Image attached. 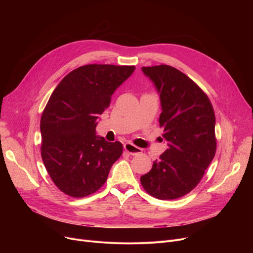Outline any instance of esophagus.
<instances>
[{
	"mask_svg": "<svg viewBox=\"0 0 253 253\" xmlns=\"http://www.w3.org/2000/svg\"><path fill=\"white\" fill-rule=\"evenodd\" d=\"M124 150H125L128 154L133 155V156H134V155H137V154H140V153L142 152V150H141L140 148L136 147V145L132 144V143H130V142L124 143Z\"/></svg>",
	"mask_w": 253,
	"mask_h": 253,
	"instance_id": "34e87169",
	"label": "esophagus"
}]
</instances>
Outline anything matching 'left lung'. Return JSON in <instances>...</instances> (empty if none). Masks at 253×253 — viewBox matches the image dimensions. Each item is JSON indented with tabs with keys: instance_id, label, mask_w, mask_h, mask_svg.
I'll list each match as a JSON object with an SVG mask.
<instances>
[{
	"instance_id": "obj_1",
	"label": "left lung",
	"mask_w": 253,
	"mask_h": 253,
	"mask_svg": "<svg viewBox=\"0 0 253 253\" xmlns=\"http://www.w3.org/2000/svg\"><path fill=\"white\" fill-rule=\"evenodd\" d=\"M160 95L159 123L168 149L140 177L143 189L160 200H173L200 182L216 151L215 116L207 95L170 65L141 68Z\"/></svg>"
}]
</instances>
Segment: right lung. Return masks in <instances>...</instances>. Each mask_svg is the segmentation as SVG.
Here are the masks:
<instances>
[{
    "mask_svg": "<svg viewBox=\"0 0 253 253\" xmlns=\"http://www.w3.org/2000/svg\"><path fill=\"white\" fill-rule=\"evenodd\" d=\"M133 65L87 64L66 75L52 92L41 118V155L56 187L74 198L99 190L123 153L120 141L96 135L97 119Z\"/></svg>",
    "mask_w": 253,
    "mask_h": 253,
    "instance_id": "right-lung-1",
    "label": "right lung"
}]
</instances>
